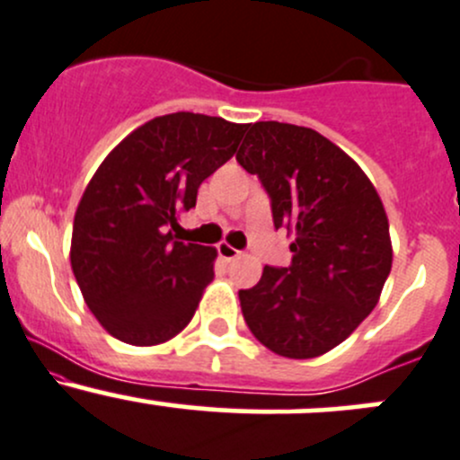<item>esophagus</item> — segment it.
I'll use <instances>...</instances> for the list:
<instances>
[{
  "mask_svg": "<svg viewBox=\"0 0 460 460\" xmlns=\"http://www.w3.org/2000/svg\"><path fill=\"white\" fill-rule=\"evenodd\" d=\"M217 253H220V258L225 260V262H234L235 258H240V251L234 249V246L226 244V243L217 244Z\"/></svg>",
  "mask_w": 460,
  "mask_h": 460,
  "instance_id": "esophagus-1",
  "label": "esophagus"
}]
</instances>
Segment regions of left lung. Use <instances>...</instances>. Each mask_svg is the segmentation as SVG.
I'll use <instances>...</instances> for the list:
<instances>
[{
	"label": "left lung",
	"instance_id": "obj_1",
	"mask_svg": "<svg viewBox=\"0 0 460 460\" xmlns=\"http://www.w3.org/2000/svg\"><path fill=\"white\" fill-rule=\"evenodd\" d=\"M238 163L262 181L275 229L293 235L291 264L264 267L240 306L275 355L313 359L370 315L393 269L388 216L364 169L311 128L249 125Z\"/></svg>",
	"mask_w": 460,
	"mask_h": 460
}]
</instances>
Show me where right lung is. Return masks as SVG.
<instances>
[{
	"label": "right lung",
	"instance_id": "right-lung-1",
	"mask_svg": "<svg viewBox=\"0 0 460 460\" xmlns=\"http://www.w3.org/2000/svg\"><path fill=\"white\" fill-rule=\"evenodd\" d=\"M246 128L193 112L156 116L94 172L76 207L70 264L92 315L116 340L165 344L191 322L217 253L172 229Z\"/></svg>",
	"mask_w": 460,
	"mask_h": 460
}]
</instances>
